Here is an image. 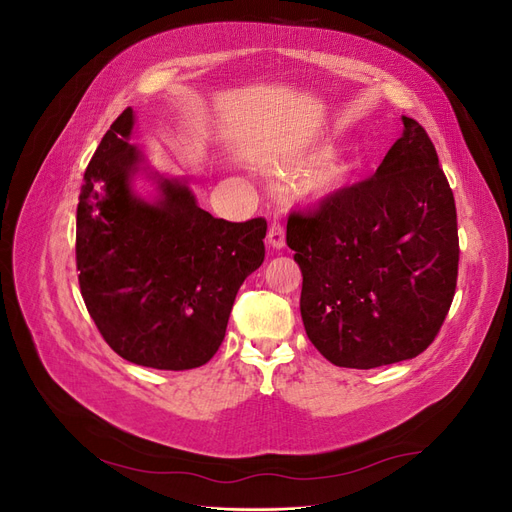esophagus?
<instances>
[{
	"label": "esophagus",
	"instance_id": "1",
	"mask_svg": "<svg viewBox=\"0 0 512 512\" xmlns=\"http://www.w3.org/2000/svg\"><path fill=\"white\" fill-rule=\"evenodd\" d=\"M267 243H269V247H273V250H282V247H284V243H286V230H284V224L280 220H275L269 226Z\"/></svg>",
	"mask_w": 512,
	"mask_h": 512
}]
</instances>
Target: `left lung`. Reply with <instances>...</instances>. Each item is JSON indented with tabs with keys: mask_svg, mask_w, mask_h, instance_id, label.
I'll list each match as a JSON object with an SVG mask.
<instances>
[{
	"mask_svg": "<svg viewBox=\"0 0 512 512\" xmlns=\"http://www.w3.org/2000/svg\"><path fill=\"white\" fill-rule=\"evenodd\" d=\"M286 243L303 273L305 333L324 359L374 369L427 350L455 297L459 237L423 126L404 117L374 177L292 211Z\"/></svg>",
	"mask_w": 512,
	"mask_h": 512,
	"instance_id": "1",
	"label": "left lung"
}]
</instances>
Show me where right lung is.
<instances>
[{"label":"right lung","instance_id":"right-lung-1","mask_svg":"<svg viewBox=\"0 0 512 512\" xmlns=\"http://www.w3.org/2000/svg\"><path fill=\"white\" fill-rule=\"evenodd\" d=\"M126 108L91 158L76 209V269L104 342L134 365L183 371L224 342L245 277L265 260L267 220H218L183 179L158 175V200L132 190L145 162Z\"/></svg>","mask_w":512,"mask_h":512}]
</instances>
